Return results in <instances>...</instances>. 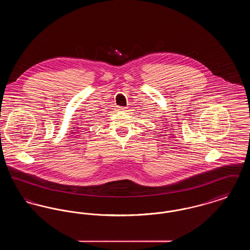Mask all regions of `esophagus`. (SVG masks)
Returning a JSON list of instances; mask_svg holds the SVG:
<instances>
[{
  "mask_svg": "<svg viewBox=\"0 0 250 250\" xmlns=\"http://www.w3.org/2000/svg\"><path fill=\"white\" fill-rule=\"evenodd\" d=\"M126 108H127L126 107H118V110L122 111V112H125V111H127Z\"/></svg>",
  "mask_w": 250,
  "mask_h": 250,
  "instance_id": "1",
  "label": "esophagus"
}]
</instances>
